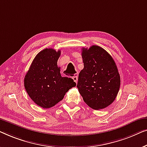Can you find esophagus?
Returning <instances> with one entry per match:
<instances>
[{
  "mask_svg": "<svg viewBox=\"0 0 147 147\" xmlns=\"http://www.w3.org/2000/svg\"><path fill=\"white\" fill-rule=\"evenodd\" d=\"M73 80L74 82H77V80H78V76H77V74H76V75H75V76H73Z\"/></svg>",
  "mask_w": 147,
  "mask_h": 147,
  "instance_id": "obj_1",
  "label": "esophagus"
}]
</instances>
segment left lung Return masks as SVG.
I'll list each match as a JSON object with an SVG mask.
<instances>
[{
  "label": "left lung",
  "mask_w": 147,
  "mask_h": 147,
  "mask_svg": "<svg viewBox=\"0 0 147 147\" xmlns=\"http://www.w3.org/2000/svg\"><path fill=\"white\" fill-rule=\"evenodd\" d=\"M84 68L77 86L84 102L95 110L109 106L119 92L121 78L113 57L100 47L82 49Z\"/></svg>",
  "instance_id": "8db88e82"
}]
</instances>
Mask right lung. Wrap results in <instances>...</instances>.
Masks as SVG:
<instances>
[{
	"label": "right lung",
	"mask_w": 147,
	"mask_h": 147,
	"mask_svg": "<svg viewBox=\"0 0 147 147\" xmlns=\"http://www.w3.org/2000/svg\"><path fill=\"white\" fill-rule=\"evenodd\" d=\"M61 51L45 49L37 54L24 79L30 98L39 107L51 108L62 100L66 92L76 86L71 78L61 76L57 61Z\"/></svg>",
	"instance_id": "obj_1"
}]
</instances>
